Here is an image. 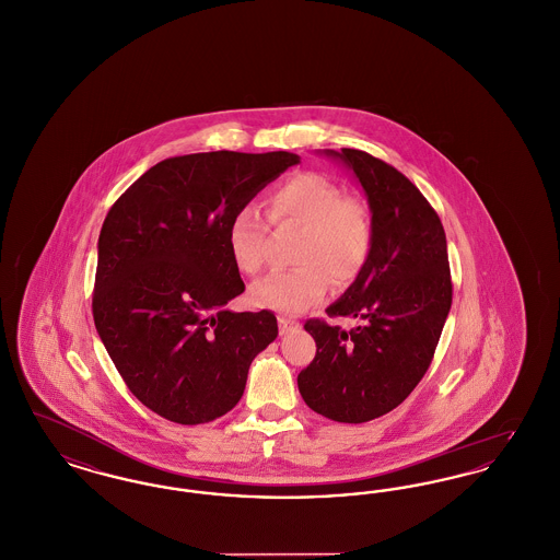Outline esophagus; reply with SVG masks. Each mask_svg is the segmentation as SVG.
Masks as SVG:
<instances>
[{"instance_id":"esophagus-1","label":"esophagus","mask_w":560,"mask_h":560,"mask_svg":"<svg viewBox=\"0 0 560 560\" xmlns=\"http://www.w3.org/2000/svg\"><path fill=\"white\" fill-rule=\"evenodd\" d=\"M295 327H298V320L288 319V317H279V331H281V336H283V334H290Z\"/></svg>"}]
</instances>
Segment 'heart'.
Returning a JSON list of instances; mask_svg holds the SVG:
<instances>
[{
	"label": "heart",
	"mask_w": 560,
	"mask_h": 560,
	"mask_svg": "<svg viewBox=\"0 0 560 560\" xmlns=\"http://www.w3.org/2000/svg\"><path fill=\"white\" fill-rule=\"evenodd\" d=\"M267 212L275 224L302 226L293 249L300 267L277 270L252 285L249 302L279 313H302L336 285H348L368 267L373 249L372 212L365 201L313 172L293 174L268 192ZM226 245L235 267L258 275L267 262V224L254 208L233 215Z\"/></svg>",
	"instance_id": "heart-1"
}]
</instances>
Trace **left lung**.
Listing matches in <instances>:
<instances>
[{
    "label": "left lung",
    "mask_w": 560,
    "mask_h": 560,
    "mask_svg": "<svg viewBox=\"0 0 560 560\" xmlns=\"http://www.w3.org/2000/svg\"><path fill=\"white\" fill-rule=\"evenodd\" d=\"M325 155L347 163L372 210L368 267L329 317L359 319L352 329L308 319L317 354L298 373L304 402L334 422L375 420L411 395L428 372L452 308L447 240L439 213L399 170L365 151Z\"/></svg>",
    "instance_id": "left-lung-1"
}]
</instances>
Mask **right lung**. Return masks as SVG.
Segmentation results:
<instances>
[{"label":"right lung","instance_id":"right-lung-1","mask_svg":"<svg viewBox=\"0 0 560 560\" xmlns=\"http://www.w3.org/2000/svg\"><path fill=\"white\" fill-rule=\"evenodd\" d=\"M288 151H213L147 170L108 210L92 295L96 331L136 399L195 427L231 411L254 357L277 338L270 311L233 313L245 290L226 233Z\"/></svg>","mask_w":560,"mask_h":560}]
</instances>
